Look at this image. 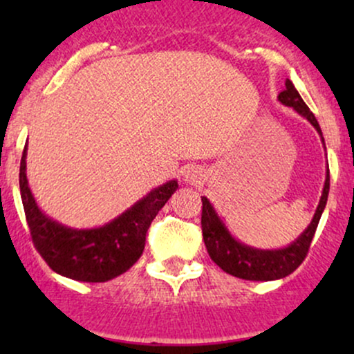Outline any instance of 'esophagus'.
Masks as SVG:
<instances>
[{
  "mask_svg": "<svg viewBox=\"0 0 354 354\" xmlns=\"http://www.w3.org/2000/svg\"><path fill=\"white\" fill-rule=\"evenodd\" d=\"M201 178L203 174L198 168H188L185 173V181L189 183V185H198V183H201Z\"/></svg>",
  "mask_w": 354,
  "mask_h": 354,
  "instance_id": "34e87169",
  "label": "esophagus"
}]
</instances>
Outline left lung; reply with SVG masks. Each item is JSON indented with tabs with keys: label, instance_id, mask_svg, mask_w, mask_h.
I'll return each mask as SVG.
<instances>
[{
	"label": "left lung",
	"instance_id": "8db88e82",
	"mask_svg": "<svg viewBox=\"0 0 354 354\" xmlns=\"http://www.w3.org/2000/svg\"><path fill=\"white\" fill-rule=\"evenodd\" d=\"M284 86L286 88H284V91L279 93L278 100L281 101L284 106L293 108L303 118H306L315 126L316 131L319 133L321 141L324 143L318 121H316L315 115L299 96V93L296 91L295 84L290 80H286ZM328 193H330V169L326 171L323 194H321L319 205L316 208L310 226L303 231L301 236H298V239H295L290 246L281 248V250H256V248L239 243L238 239L231 236L228 228L219 219L208 198L201 196L203 239H205L206 250H208L211 259L228 274L241 279H250V281H271V279H279L291 274L306 258L313 236H315L316 228H318L319 218L323 214L324 206H326Z\"/></svg>",
	"mask_w": 354,
	"mask_h": 354
}]
</instances>
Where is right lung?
I'll return each instance as SVG.
<instances>
[{
  "label": "right lung",
  "instance_id": "add662e5",
  "mask_svg": "<svg viewBox=\"0 0 354 354\" xmlns=\"http://www.w3.org/2000/svg\"><path fill=\"white\" fill-rule=\"evenodd\" d=\"M176 189L178 181L171 180L108 225L73 230L48 218L36 205L26 178V146L19 165V191L35 248L55 273L84 283H104L135 265L143 254L146 231Z\"/></svg>",
  "mask_w": 354,
  "mask_h": 354
}]
</instances>
